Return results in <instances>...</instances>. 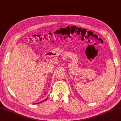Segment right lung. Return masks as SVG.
<instances>
[{"instance_id":"1","label":"right lung","mask_w":121,"mask_h":121,"mask_svg":"<svg viewBox=\"0 0 121 121\" xmlns=\"http://www.w3.org/2000/svg\"><path fill=\"white\" fill-rule=\"evenodd\" d=\"M47 99H46L45 100H43V101H41V102H39V103H35L36 104H38V103H42V102H44V101H46V100H47Z\"/></svg>"}]
</instances>
